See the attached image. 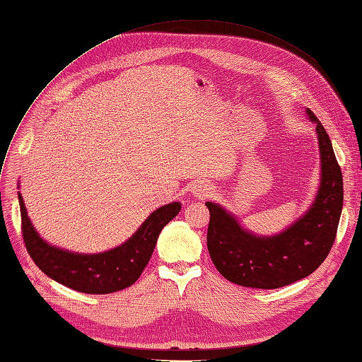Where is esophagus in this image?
I'll use <instances>...</instances> for the list:
<instances>
[{
	"label": "esophagus",
	"instance_id": "obj_1",
	"mask_svg": "<svg viewBox=\"0 0 362 362\" xmlns=\"http://www.w3.org/2000/svg\"><path fill=\"white\" fill-rule=\"evenodd\" d=\"M209 193H211V189H209V187H208L206 184H204V182H197V184H194V185L192 187V194H193L194 197L205 199L206 196H209Z\"/></svg>",
	"mask_w": 362,
	"mask_h": 362
}]
</instances>
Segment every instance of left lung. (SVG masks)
Returning <instances> with one entry per match:
<instances>
[{"label":"left lung","mask_w":362,"mask_h":362,"mask_svg":"<svg viewBox=\"0 0 362 362\" xmlns=\"http://www.w3.org/2000/svg\"><path fill=\"white\" fill-rule=\"evenodd\" d=\"M316 124L320 154V180L308 209L291 226L274 235L245 229L235 214L216 202L209 209L206 245L221 276L244 288L277 289L305 279L316 271L335 241L343 208V177L332 144L320 121Z\"/></svg>","instance_id":"1"}]
</instances>
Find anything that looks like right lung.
Segmentation results:
<instances>
[{"instance_id": "add662e5", "label": "right lung", "mask_w": 362, "mask_h": 362, "mask_svg": "<svg viewBox=\"0 0 362 362\" xmlns=\"http://www.w3.org/2000/svg\"><path fill=\"white\" fill-rule=\"evenodd\" d=\"M18 197L23 241L34 264L59 284L94 295L122 291L138 280L151 259L161 229L181 211V202L160 206L121 245L102 253H76L45 241L27 214L21 192Z\"/></svg>"}]
</instances>
